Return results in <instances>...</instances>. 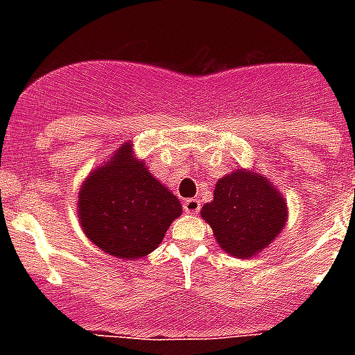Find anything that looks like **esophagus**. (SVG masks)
I'll return each mask as SVG.
<instances>
[{"label": "esophagus", "mask_w": 355, "mask_h": 355, "mask_svg": "<svg viewBox=\"0 0 355 355\" xmlns=\"http://www.w3.org/2000/svg\"><path fill=\"white\" fill-rule=\"evenodd\" d=\"M183 208L187 213H197L200 209V202L197 199H187L183 202Z\"/></svg>", "instance_id": "34e87169"}]
</instances>
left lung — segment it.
Instances as JSON below:
<instances>
[{
    "label": "left lung",
    "instance_id": "8db88e82",
    "mask_svg": "<svg viewBox=\"0 0 355 355\" xmlns=\"http://www.w3.org/2000/svg\"><path fill=\"white\" fill-rule=\"evenodd\" d=\"M200 216L213 229L216 243L234 258H252L283 231L286 200L270 181L252 171H234L216 181L213 200Z\"/></svg>",
    "mask_w": 355,
    "mask_h": 355
}]
</instances>
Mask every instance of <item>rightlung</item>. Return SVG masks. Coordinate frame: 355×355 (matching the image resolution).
I'll return each instance as SVG.
<instances>
[{
    "label": "right lung",
    "mask_w": 355,
    "mask_h": 355,
    "mask_svg": "<svg viewBox=\"0 0 355 355\" xmlns=\"http://www.w3.org/2000/svg\"><path fill=\"white\" fill-rule=\"evenodd\" d=\"M78 209L83 233L94 245L115 258L140 259L162 243L183 208L126 142L85 180Z\"/></svg>",
    "instance_id": "right-lung-1"
}]
</instances>
